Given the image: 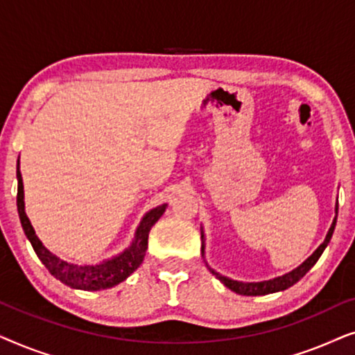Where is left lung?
Masks as SVG:
<instances>
[{"instance_id": "8db88e82", "label": "left lung", "mask_w": 355, "mask_h": 355, "mask_svg": "<svg viewBox=\"0 0 355 355\" xmlns=\"http://www.w3.org/2000/svg\"><path fill=\"white\" fill-rule=\"evenodd\" d=\"M336 216H338V203H336ZM334 226H336V218L333 220V225H331V227H329V231H328L327 237H324L323 244H320L318 249L315 250L313 254L310 255L302 265L297 266V268L293 270V271H289V273H286L283 276H278V278H273V279H268V281H260V283H242V281L226 278V276L216 273V271L211 270L210 266H208V270H210V273L215 275L216 278L226 286V288H230L232 293H236V294H241V295H266V294L279 293V291L288 289L293 284L297 283V281L302 278V276L307 273V271L312 268L315 263H317L320 255L323 254V250L327 249L329 239H331ZM200 232H202V255H205V234H203V230Z\"/></svg>"}]
</instances>
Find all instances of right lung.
<instances>
[{
  "instance_id": "1",
  "label": "right lung",
  "mask_w": 355,
  "mask_h": 355,
  "mask_svg": "<svg viewBox=\"0 0 355 355\" xmlns=\"http://www.w3.org/2000/svg\"><path fill=\"white\" fill-rule=\"evenodd\" d=\"M166 210V203L159 205L148 213H145V216L137 226V231L134 234V241L128 249L121 252L119 255L113 257L110 260H103L101 263L96 265H77L69 263V261L60 259L55 254H51L45 245L42 244V241L38 239L33 226L28 221L26 215V207H24V184L22 176L19 171V159H17V211L19 218H21L22 230L26 232L27 239L31 241V244L35 250V254L43 265L46 266L48 271L55 276L56 279H60L61 283L69 286L72 289H80V291H101V289H110L113 286L123 283V281L134 273L139 268L140 263L144 261L145 250L148 245V232L152 230V226L157 223L162 215Z\"/></svg>"
}]
</instances>
